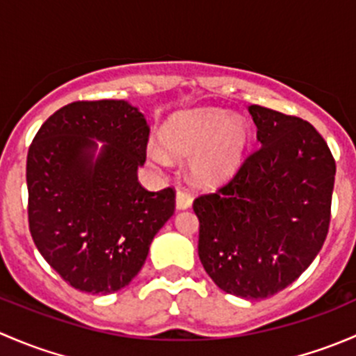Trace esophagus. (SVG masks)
<instances>
[{"instance_id": "1", "label": "esophagus", "mask_w": 356, "mask_h": 356, "mask_svg": "<svg viewBox=\"0 0 356 356\" xmlns=\"http://www.w3.org/2000/svg\"><path fill=\"white\" fill-rule=\"evenodd\" d=\"M193 204V196L189 195L186 189H179L177 195H175V207H177V210H186V208H189Z\"/></svg>"}]
</instances>
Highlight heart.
<instances>
[{
	"mask_svg": "<svg viewBox=\"0 0 356 356\" xmlns=\"http://www.w3.org/2000/svg\"><path fill=\"white\" fill-rule=\"evenodd\" d=\"M165 151L175 158H191L189 174L201 188H218L231 181L245 161L250 127L241 117L224 110L177 111L160 129ZM148 156L167 167L170 158L152 145Z\"/></svg>",
	"mask_w": 356,
	"mask_h": 356,
	"instance_id": "1",
	"label": "heart"
}]
</instances>
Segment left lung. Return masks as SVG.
Returning a JSON list of instances; mask_svg holds the SVG:
<instances>
[{
  "label": "left lung",
  "instance_id": "obj_1",
  "mask_svg": "<svg viewBox=\"0 0 356 356\" xmlns=\"http://www.w3.org/2000/svg\"><path fill=\"white\" fill-rule=\"evenodd\" d=\"M257 149L193 203L198 254L222 291L264 300L293 284L327 238L336 161L312 124L251 105Z\"/></svg>",
  "mask_w": 356,
  "mask_h": 356
}]
</instances>
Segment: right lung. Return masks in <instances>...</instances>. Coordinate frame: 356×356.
<instances>
[{
	"label": "right lung",
	"mask_w": 356,
	"mask_h": 356,
	"mask_svg": "<svg viewBox=\"0 0 356 356\" xmlns=\"http://www.w3.org/2000/svg\"><path fill=\"white\" fill-rule=\"evenodd\" d=\"M148 138L145 115L124 99L74 102L35 134L27 153L29 231L72 288H125L174 215V189L153 193L138 181ZM95 138L106 143L98 157Z\"/></svg>",
	"instance_id": "add662e5"
}]
</instances>
